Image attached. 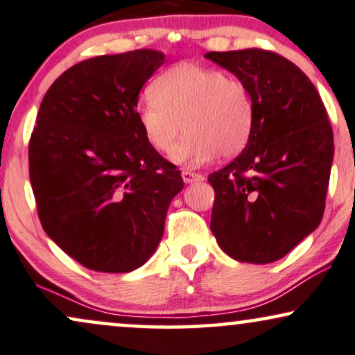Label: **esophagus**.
<instances>
[{"mask_svg":"<svg viewBox=\"0 0 355 355\" xmlns=\"http://www.w3.org/2000/svg\"><path fill=\"white\" fill-rule=\"evenodd\" d=\"M181 176H182V181H184L186 184H191V182H199L204 179V176H200V174L192 173V171H187V169L182 171Z\"/></svg>","mask_w":355,"mask_h":355,"instance_id":"esophagus-1","label":"esophagus"}]
</instances>
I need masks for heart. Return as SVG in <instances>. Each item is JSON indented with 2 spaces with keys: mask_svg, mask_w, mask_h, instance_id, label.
I'll list each match as a JSON object with an SVG mask.
<instances>
[{
  "mask_svg": "<svg viewBox=\"0 0 355 355\" xmlns=\"http://www.w3.org/2000/svg\"><path fill=\"white\" fill-rule=\"evenodd\" d=\"M150 92L151 98L138 110L139 126L161 155L173 151L184 128L187 135L173 153L176 163L198 166L216 155L230 157L250 137V94L243 82L218 69L178 64L161 73Z\"/></svg>",
  "mask_w": 355,
  "mask_h": 355,
  "instance_id": "b5f03b06",
  "label": "heart"
}]
</instances>
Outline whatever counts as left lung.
Instances as JSON below:
<instances>
[{"label":"left lung","instance_id":"left-lung-1","mask_svg":"<svg viewBox=\"0 0 355 355\" xmlns=\"http://www.w3.org/2000/svg\"><path fill=\"white\" fill-rule=\"evenodd\" d=\"M250 94L247 146L209 176L211 230L234 260L265 265L290 253L324 214L334 138L316 87L275 52H207Z\"/></svg>","mask_w":355,"mask_h":355}]
</instances>
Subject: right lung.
Listing matches in <instances>:
<instances>
[{"mask_svg":"<svg viewBox=\"0 0 355 355\" xmlns=\"http://www.w3.org/2000/svg\"><path fill=\"white\" fill-rule=\"evenodd\" d=\"M159 51L100 55L67 69L44 95L29 179L46 234L85 268L128 273L148 261L182 191L181 171L144 138L139 90Z\"/></svg>","mask_w":355,"mask_h":355,"instance_id":"right-lung-1","label":"right lung"}]
</instances>
